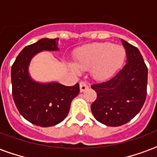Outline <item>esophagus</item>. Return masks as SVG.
I'll return each mask as SVG.
<instances>
[{
  "label": "esophagus",
  "instance_id": "esophagus-1",
  "mask_svg": "<svg viewBox=\"0 0 157 157\" xmlns=\"http://www.w3.org/2000/svg\"><path fill=\"white\" fill-rule=\"evenodd\" d=\"M88 88V84L86 83V81H81L80 82V90H81V92H84V91L86 90Z\"/></svg>",
  "mask_w": 157,
  "mask_h": 157
}]
</instances>
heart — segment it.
I'll return each mask as SVG.
<instances>
[{"label": "heart", "mask_w": 157, "mask_h": 157, "mask_svg": "<svg viewBox=\"0 0 157 157\" xmlns=\"http://www.w3.org/2000/svg\"><path fill=\"white\" fill-rule=\"evenodd\" d=\"M126 56L124 48L111 42L94 43L81 48L76 54V64L81 70H89L97 79H105L112 76L121 67ZM71 65V69L77 71Z\"/></svg>", "instance_id": "1"}]
</instances>
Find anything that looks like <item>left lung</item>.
Segmentation results:
<instances>
[{
  "mask_svg": "<svg viewBox=\"0 0 157 157\" xmlns=\"http://www.w3.org/2000/svg\"><path fill=\"white\" fill-rule=\"evenodd\" d=\"M121 42L127 55L126 64L112 78L94 84L97 98L91 111L98 121L108 126L126 124L136 116L147 97V67L138 48Z\"/></svg>",
  "mask_w": 157,
  "mask_h": 157,
  "instance_id": "8db88e82",
  "label": "left lung"
}]
</instances>
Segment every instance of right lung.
I'll return each mask as SVG.
<instances>
[{
	"label": "right lung",
	"instance_id": "right-lung-1",
	"mask_svg": "<svg viewBox=\"0 0 157 157\" xmlns=\"http://www.w3.org/2000/svg\"><path fill=\"white\" fill-rule=\"evenodd\" d=\"M59 38H44L26 46L11 67L12 94L18 112L27 121L41 127L53 126L67 116L72 99L80 92L79 84L65 86L57 82H36L28 73L31 59L43 50H58Z\"/></svg>",
	"mask_w": 157,
	"mask_h": 157
}]
</instances>
